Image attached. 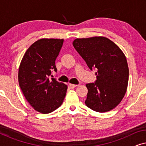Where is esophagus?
Segmentation results:
<instances>
[{
	"label": "esophagus",
	"instance_id": "34e87169",
	"mask_svg": "<svg viewBox=\"0 0 146 146\" xmlns=\"http://www.w3.org/2000/svg\"><path fill=\"white\" fill-rule=\"evenodd\" d=\"M78 85H76V84H70L68 85V87H69V88H70V89H73V88H76L77 86Z\"/></svg>",
	"mask_w": 146,
	"mask_h": 146
}]
</instances>
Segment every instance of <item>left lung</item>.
Instances as JSON below:
<instances>
[{
    "label": "left lung",
    "mask_w": 146,
    "mask_h": 146,
    "mask_svg": "<svg viewBox=\"0 0 146 146\" xmlns=\"http://www.w3.org/2000/svg\"><path fill=\"white\" fill-rule=\"evenodd\" d=\"M73 46L91 70H96V80L87 84L86 105L94 111H110L120 103L127 87L129 69L121 49L107 38H77Z\"/></svg>",
    "instance_id": "1"
}]
</instances>
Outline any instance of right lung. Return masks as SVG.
I'll list each match as a JSON object with an SVG mask.
<instances>
[{
    "mask_svg": "<svg viewBox=\"0 0 146 146\" xmlns=\"http://www.w3.org/2000/svg\"><path fill=\"white\" fill-rule=\"evenodd\" d=\"M63 39H40L26 52L19 70V82L27 100L35 110L48 113L63 102L67 86L52 76L56 72L55 60L63 44Z\"/></svg>",
    "mask_w": 146,
    "mask_h": 146,
    "instance_id": "right-lung-1",
    "label": "right lung"
}]
</instances>
